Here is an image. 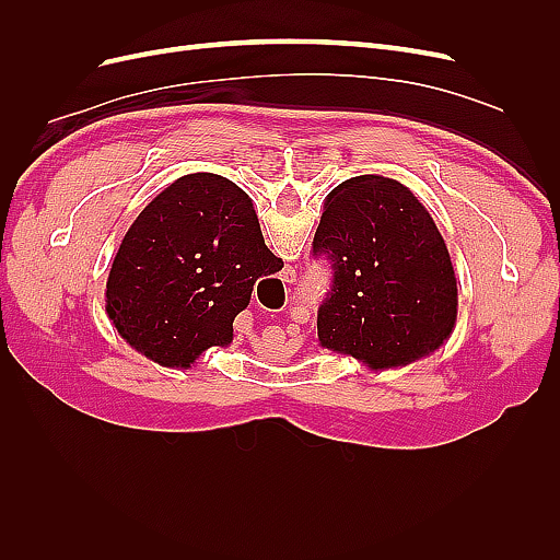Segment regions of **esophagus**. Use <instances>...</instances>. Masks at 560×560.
Here are the masks:
<instances>
[{
    "label": "esophagus",
    "instance_id": "34e87169",
    "mask_svg": "<svg viewBox=\"0 0 560 560\" xmlns=\"http://www.w3.org/2000/svg\"><path fill=\"white\" fill-rule=\"evenodd\" d=\"M280 280H282L284 284H292V282L296 280V270H294L292 266H284V270H282V276H280Z\"/></svg>",
    "mask_w": 560,
    "mask_h": 560
}]
</instances>
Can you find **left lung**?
Segmentation results:
<instances>
[{"instance_id": "1", "label": "left lung", "mask_w": 560, "mask_h": 560, "mask_svg": "<svg viewBox=\"0 0 560 560\" xmlns=\"http://www.w3.org/2000/svg\"><path fill=\"white\" fill-rule=\"evenodd\" d=\"M334 284L317 313V341L385 371L442 348L457 319V282L444 235L409 186L350 177L325 200L313 241Z\"/></svg>"}]
</instances>
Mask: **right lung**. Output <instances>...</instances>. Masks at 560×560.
Listing matches in <instances>:
<instances>
[{
    "instance_id": "1",
    "label": "right lung",
    "mask_w": 560,
    "mask_h": 560,
    "mask_svg": "<svg viewBox=\"0 0 560 560\" xmlns=\"http://www.w3.org/2000/svg\"><path fill=\"white\" fill-rule=\"evenodd\" d=\"M273 257L238 184L184 175L126 231L107 278V317L147 360L191 369L208 348L233 343V317Z\"/></svg>"
}]
</instances>
